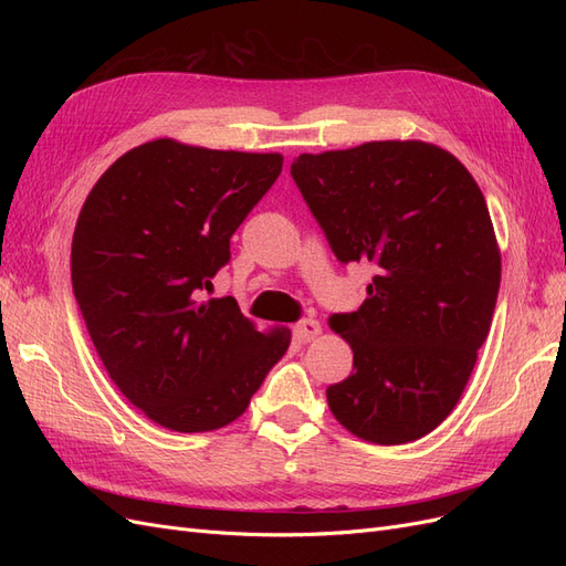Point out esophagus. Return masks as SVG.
Returning a JSON list of instances; mask_svg holds the SVG:
<instances>
[{
	"mask_svg": "<svg viewBox=\"0 0 566 566\" xmlns=\"http://www.w3.org/2000/svg\"><path fill=\"white\" fill-rule=\"evenodd\" d=\"M321 335V323L316 318H302L295 323V337L302 342H312Z\"/></svg>",
	"mask_w": 566,
	"mask_h": 566,
	"instance_id": "34e87169",
	"label": "esophagus"
}]
</instances>
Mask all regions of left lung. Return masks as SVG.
Here are the masks:
<instances>
[{
  "label": "left lung",
  "mask_w": 566,
  "mask_h": 566,
  "mask_svg": "<svg viewBox=\"0 0 566 566\" xmlns=\"http://www.w3.org/2000/svg\"><path fill=\"white\" fill-rule=\"evenodd\" d=\"M290 175L337 260L373 269L361 310L328 318L354 352L349 378L325 389L333 416L382 447L430 434L465 389L499 300L484 193L422 142L302 153Z\"/></svg>",
  "instance_id": "obj_1"
}]
</instances>
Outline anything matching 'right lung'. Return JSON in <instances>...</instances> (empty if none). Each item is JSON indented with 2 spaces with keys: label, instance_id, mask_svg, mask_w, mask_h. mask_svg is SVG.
Returning <instances> with one entry per match:
<instances>
[{
  "label": "right lung",
  "instance_id": "1",
  "mask_svg": "<svg viewBox=\"0 0 566 566\" xmlns=\"http://www.w3.org/2000/svg\"><path fill=\"white\" fill-rule=\"evenodd\" d=\"M281 169L279 153L158 139L117 158L82 205L71 252L82 318L117 389L167 430L233 422L290 345L285 328L254 331L233 297L202 302Z\"/></svg>",
  "mask_w": 566,
  "mask_h": 566
}]
</instances>
